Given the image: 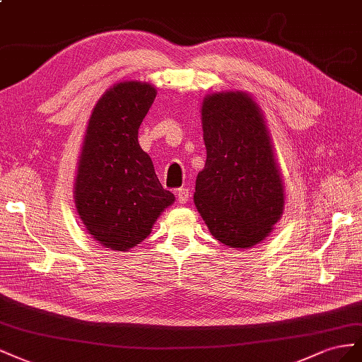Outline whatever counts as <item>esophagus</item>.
I'll use <instances>...</instances> for the list:
<instances>
[{"label":"esophagus","mask_w":362,"mask_h":362,"mask_svg":"<svg viewBox=\"0 0 362 362\" xmlns=\"http://www.w3.org/2000/svg\"><path fill=\"white\" fill-rule=\"evenodd\" d=\"M175 197L179 203H187L189 200V191L187 188H180L175 191Z\"/></svg>","instance_id":"esophagus-1"}]
</instances>
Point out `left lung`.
<instances>
[{"mask_svg":"<svg viewBox=\"0 0 362 362\" xmlns=\"http://www.w3.org/2000/svg\"><path fill=\"white\" fill-rule=\"evenodd\" d=\"M202 127L206 163L195 180V208L215 240L250 249L270 235L285 204L264 113L245 92H214L203 98Z\"/></svg>","mask_w":362,"mask_h":362,"instance_id":"obj_1","label":"left lung"}]
</instances>
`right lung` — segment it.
I'll return each mask as SVG.
<instances>
[{"label":"right lung","instance_id":"add662e5","mask_svg":"<svg viewBox=\"0 0 362 362\" xmlns=\"http://www.w3.org/2000/svg\"><path fill=\"white\" fill-rule=\"evenodd\" d=\"M156 94L150 83L119 81L100 97L88 121L74 200L88 233L107 250L127 252L142 243L175 200L138 142Z\"/></svg>","mask_w":362,"mask_h":362}]
</instances>
